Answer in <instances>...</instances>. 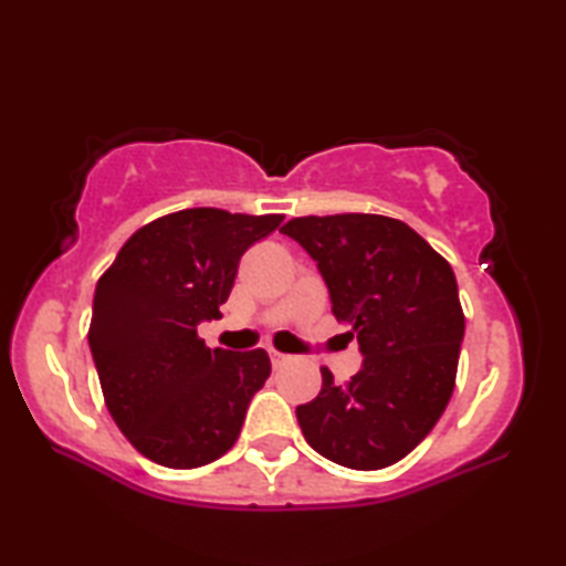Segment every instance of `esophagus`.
<instances>
[{"label":"esophagus","instance_id":"1","mask_svg":"<svg viewBox=\"0 0 566 566\" xmlns=\"http://www.w3.org/2000/svg\"><path fill=\"white\" fill-rule=\"evenodd\" d=\"M270 359H272V367H282V364L290 361V357H286V354L276 352V349H270Z\"/></svg>","mask_w":566,"mask_h":566}]
</instances>
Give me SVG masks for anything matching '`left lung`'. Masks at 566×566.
<instances>
[{"instance_id": "left-lung-1", "label": "left lung", "mask_w": 566, "mask_h": 566, "mask_svg": "<svg viewBox=\"0 0 566 566\" xmlns=\"http://www.w3.org/2000/svg\"><path fill=\"white\" fill-rule=\"evenodd\" d=\"M282 234L317 262L332 314L354 329L361 369L296 407L314 452L349 469L407 457L454 391L464 314L452 266L415 229L379 214L296 217Z\"/></svg>"}]
</instances>
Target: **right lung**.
Masks as SVG:
<instances>
[{
	"label": "right lung",
	"mask_w": 566,
	"mask_h": 566,
	"mask_svg": "<svg viewBox=\"0 0 566 566\" xmlns=\"http://www.w3.org/2000/svg\"><path fill=\"white\" fill-rule=\"evenodd\" d=\"M282 214L197 207L134 232L94 290L90 349L104 401L139 454L169 469L205 467L234 447L272 364L264 349H209L237 266Z\"/></svg>",
	"instance_id": "obj_1"
}]
</instances>
